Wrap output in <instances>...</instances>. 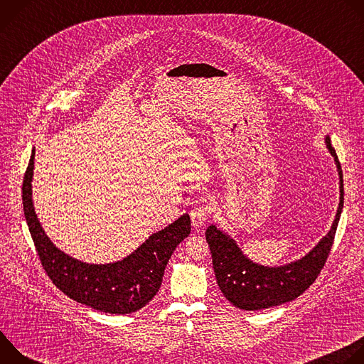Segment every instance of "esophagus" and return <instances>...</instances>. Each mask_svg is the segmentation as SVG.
Masks as SVG:
<instances>
[{
	"mask_svg": "<svg viewBox=\"0 0 364 364\" xmlns=\"http://www.w3.org/2000/svg\"><path fill=\"white\" fill-rule=\"evenodd\" d=\"M209 212H210L209 207H205V205L196 207V209L190 213L193 228H196V229L203 228L205 225V222H207V218H209Z\"/></svg>",
	"mask_w": 364,
	"mask_h": 364,
	"instance_id": "34e87169",
	"label": "esophagus"
}]
</instances>
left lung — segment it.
Masks as SVG:
<instances>
[{
	"label": "left lung",
	"instance_id": "8db88e82",
	"mask_svg": "<svg viewBox=\"0 0 364 364\" xmlns=\"http://www.w3.org/2000/svg\"><path fill=\"white\" fill-rule=\"evenodd\" d=\"M324 142L337 167L340 200L330 230L304 256L278 267L257 264L243 253L236 239L223 228L216 225L207 228L205 240L212 250L216 281L232 305L246 311H257L289 302L308 289L323 269L344 205L341 166L330 135L324 136Z\"/></svg>",
	"mask_w": 364,
	"mask_h": 364
}]
</instances>
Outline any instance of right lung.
<instances>
[{
    "label": "right lung",
    "mask_w": 364,
    "mask_h": 364,
    "mask_svg": "<svg viewBox=\"0 0 364 364\" xmlns=\"http://www.w3.org/2000/svg\"><path fill=\"white\" fill-rule=\"evenodd\" d=\"M34 157L36 148L23 180V207L38 257L50 279L76 302L102 313L125 316L145 306L159 292L177 245L190 235V216L184 213L171 225L152 233L119 261L83 262L51 242L37 218L31 186Z\"/></svg>",
    "instance_id": "obj_1"
}]
</instances>
